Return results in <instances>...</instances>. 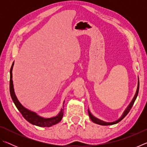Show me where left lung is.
<instances>
[{
	"label": "left lung",
	"mask_w": 147,
	"mask_h": 147,
	"mask_svg": "<svg viewBox=\"0 0 147 147\" xmlns=\"http://www.w3.org/2000/svg\"><path fill=\"white\" fill-rule=\"evenodd\" d=\"M139 82H138V89H137V91H136V93L135 94V96H134V97L133 98V100H131V102L130 104V105H129L128 106V108H126V109L125 111H124V113L123 114V115H122L120 119H119L117 121H114V122H112V123H106V122H104L100 120V119H98L97 118L94 117V116L92 115V114L89 112V111L88 110V113H89V117H90V119H91V121L93 122V123H96L98 124H100V125H103V126H108V125H112V124H117L119 122H120L121 120H123V119L126 116V115L129 113V111H130V109L131 108V107L133 106L134 104V102H135L136 99L137 98V96H138V92H139Z\"/></svg>",
	"instance_id": "obj_1"
}]
</instances>
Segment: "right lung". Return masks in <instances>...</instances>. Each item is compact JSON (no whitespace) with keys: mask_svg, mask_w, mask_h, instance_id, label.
I'll list each match as a JSON object with an SVG mask.
<instances>
[{"mask_svg":"<svg viewBox=\"0 0 147 147\" xmlns=\"http://www.w3.org/2000/svg\"><path fill=\"white\" fill-rule=\"evenodd\" d=\"M14 62L12 63V65L10 69V80H9V92H10L11 97L13 100L15 105L18 109V110L21 112L23 117L26 119L27 121H28L30 123H31L34 125H36L41 127H50L53 125H54L57 123H58L61 120L63 115V109H61V110L58 115L52 118H43L37 115L36 113L32 112V111L28 110L21 105L19 100H17L16 94L14 93L13 81H12V69H13Z\"/></svg>","mask_w":147,"mask_h":147,"instance_id":"right-lung-1","label":"right lung"}]
</instances>
